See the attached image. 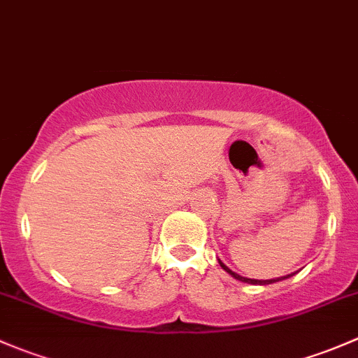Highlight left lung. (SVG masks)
Masks as SVG:
<instances>
[{
	"label": "left lung",
	"instance_id": "1",
	"mask_svg": "<svg viewBox=\"0 0 358 358\" xmlns=\"http://www.w3.org/2000/svg\"><path fill=\"white\" fill-rule=\"evenodd\" d=\"M219 264H220V267H222L224 271H226V272H229V274L233 275L234 279H238V281H243V282H248V285H272V282L282 281V279H288V278H291V275H293V274H288V275H285V278H275V279H267V281H260V279H248V278H241V275L236 274V272L231 271L229 267H226V265H224L222 262H220V260H219Z\"/></svg>",
	"mask_w": 358,
	"mask_h": 358
}]
</instances>
